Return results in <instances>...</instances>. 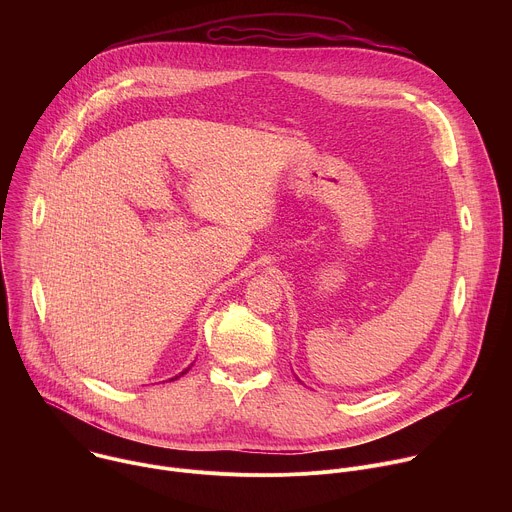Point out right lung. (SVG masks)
<instances>
[{
    "label": "right lung",
    "instance_id": "add662e5",
    "mask_svg": "<svg viewBox=\"0 0 512 512\" xmlns=\"http://www.w3.org/2000/svg\"><path fill=\"white\" fill-rule=\"evenodd\" d=\"M188 369H190V367H188ZM188 369H184V371H182V373H180V375H176V377H174V379H178V377H182V375H186V373H188ZM174 379H170V381H174Z\"/></svg>",
    "mask_w": 512,
    "mask_h": 512
}]
</instances>
